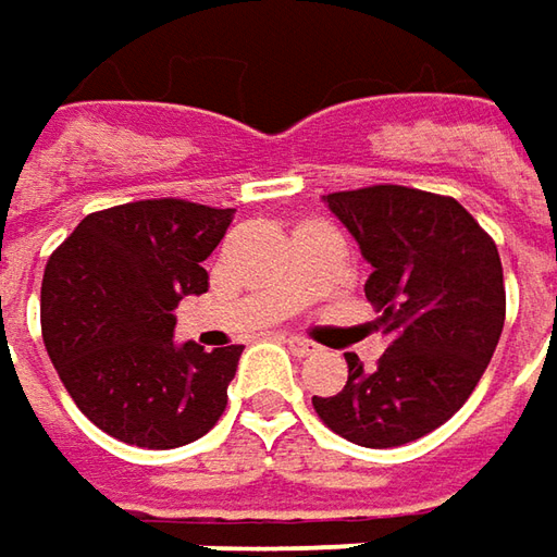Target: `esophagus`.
Returning a JSON list of instances; mask_svg holds the SVG:
<instances>
[{
	"mask_svg": "<svg viewBox=\"0 0 557 557\" xmlns=\"http://www.w3.org/2000/svg\"><path fill=\"white\" fill-rule=\"evenodd\" d=\"M282 341L288 344L290 354H297V356H312V354H315V344L304 341V337H282Z\"/></svg>",
	"mask_w": 557,
	"mask_h": 557,
	"instance_id": "34e87169",
	"label": "esophagus"
}]
</instances>
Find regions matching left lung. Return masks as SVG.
I'll return each mask as SVG.
<instances>
[{
	"label": "left lung",
	"mask_w": 557,
	"mask_h": 557,
	"mask_svg": "<svg viewBox=\"0 0 557 557\" xmlns=\"http://www.w3.org/2000/svg\"><path fill=\"white\" fill-rule=\"evenodd\" d=\"M372 263L366 297L387 350L374 369L347 354V384L312 396L334 434L369 449L446 424L474 394L505 325L496 242L449 195L369 185L325 195Z\"/></svg>",
	"instance_id": "8db88e82"
}]
</instances>
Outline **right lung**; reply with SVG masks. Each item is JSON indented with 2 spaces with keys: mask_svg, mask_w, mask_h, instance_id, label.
<instances>
[{
  "mask_svg": "<svg viewBox=\"0 0 557 557\" xmlns=\"http://www.w3.org/2000/svg\"><path fill=\"white\" fill-rule=\"evenodd\" d=\"M228 223V207L151 198L89 213L54 247L42 275V341L76 409L104 434L173 449L225 412L245 347H176L173 310L207 290L201 263Z\"/></svg>",
  "mask_w": 557,
  "mask_h": 557,
  "instance_id": "right-lung-1",
  "label": "right lung"
}]
</instances>
